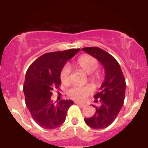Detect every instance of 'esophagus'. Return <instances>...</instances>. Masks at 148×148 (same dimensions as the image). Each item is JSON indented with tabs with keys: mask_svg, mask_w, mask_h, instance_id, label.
Returning <instances> with one entry per match:
<instances>
[{
	"mask_svg": "<svg viewBox=\"0 0 148 148\" xmlns=\"http://www.w3.org/2000/svg\"><path fill=\"white\" fill-rule=\"evenodd\" d=\"M75 103H76V104L79 105V106H81V107H85V106H86V104H84V103H82L78 102V101H76Z\"/></svg>",
	"mask_w": 148,
	"mask_h": 148,
	"instance_id": "34e87169",
	"label": "esophagus"
}]
</instances>
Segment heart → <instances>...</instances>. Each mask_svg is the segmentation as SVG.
<instances>
[{
  "label": "heart",
  "mask_w": 148,
  "mask_h": 148,
  "mask_svg": "<svg viewBox=\"0 0 148 148\" xmlns=\"http://www.w3.org/2000/svg\"><path fill=\"white\" fill-rule=\"evenodd\" d=\"M76 66L82 69L87 74H91V77L96 81H99L101 74L99 71L96 70L99 67V62L95 57L88 54L81 56L76 61ZM71 69L69 64H65L60 72V80L63 84H68L70 80ZM93 92L90 86H86L84 87L74 86L67 92L71 99L76 101H84Z\"/></svg>",
  "instance_id": "obj_1"
}]
</instances>
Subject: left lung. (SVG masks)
<instances>
[{"instance_id":"8db88e82","label":"left lung","mask_w":148,"mask_h":148,"mask_svg":"<svg viewBox=\"0 0 148 148\" xmlns=\"http://www.w3.org/2000/svg\"><path fill=\"white\" fill-rule=\"evenodd\" d=\"M83 51L95 57L102 64L105 78L100 91L95 95L98 106L93 116L85 118L86 123L95 130L106 128L117 118L123 106L125 97L126 82L118 61L111 54L99 47H86Z\"/></svg>"}]
</instances>
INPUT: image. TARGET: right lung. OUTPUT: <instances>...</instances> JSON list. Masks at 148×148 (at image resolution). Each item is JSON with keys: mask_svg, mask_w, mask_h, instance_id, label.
<instances>
[{"mask_svg": "<svg viewBox=\"0 0 148 148\" xmlns=\"http://www.w3.org/2000/svg\"><path fill=\"white\" fill-rule=\"evenodd\" d=\"M80 50L47 53L27 70L23 84L25 104L32 118L42 128L53 130L60 127L65 120L67 110L74 104V101L67 99L55 103L51 97L53 90H60V75L64 64Z\"/></svg>", "mask_w": 148, "mask_h": 148, "instance_id": "1", "label": "right lung"}]
</instances>
